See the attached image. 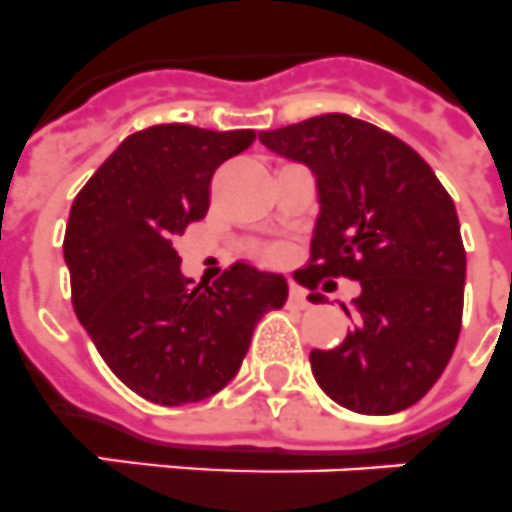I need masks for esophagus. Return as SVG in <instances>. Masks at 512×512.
I'll return each mask as SVG.
<instances>
[{
	"mask_svg": "<svg viewBox=\"0 0 512 512\" xmlns=\"http://www.w3.org/2000/svg\"><path fill=\"white\" fill-rule=\"evenodd\" d=\"M289 302L294 304V307H302V309H307V307H309L307 291H304L302 286H296V283H291V291H289Z\"/></svg>",
	"mask_w": 512,
	"mask_h": 512,
	"instance_id": "esophagus-1",
	"label": "esophagus"
}]
</instances>
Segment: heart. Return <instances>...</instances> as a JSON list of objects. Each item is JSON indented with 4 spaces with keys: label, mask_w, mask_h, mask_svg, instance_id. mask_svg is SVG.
Instances as JSON below:
<instances>
[{
    "label": "heart",
    "mask_w": 512,
    "mask_h": 512,
    "mask_svg": "<svg viewBox=\"0 0 512 512\" xmlns=\"http://www.w3.org/2000/svg\"><path fill=\"white\" fill-rule=\"evenodd\" d=\"M265 257H268V260H278V257H281V249H268Z\"/></svg>",
    "instance_id": "obj_1"
}]
</instances>
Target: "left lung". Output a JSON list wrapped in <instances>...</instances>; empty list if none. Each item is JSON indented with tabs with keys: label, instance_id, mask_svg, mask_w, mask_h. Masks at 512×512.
<instances>
[{
	"label": "left lung",
	"instance_id": "obj_1",
	"mask_svg": "<svg viewBox=\"0 0 512 512\" xmlns=\"http://www.w3.org/2000/svg\"><path fill=\"white\" fill-rule=\"evenodd\" d=\"M260 143L315 176L320 216L296 281L362 286L341 304L354 317L341 346L309 354L317 385L356 414L409 409L440 380L461 333L466 249L453 200L414 148L349 114L260 132Z\"/></svg>",
	"mask_w": 512,
	"mask_h": 512
}]
</instances>
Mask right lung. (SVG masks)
<instances>
[{"instance_id": "right-lung-1", "label": "right lung", "mask_w": 512, "mask_h": 512, "mask_svg": "<svg viewBox=\"0 0 512 512\" xmlns=\"http://www.w3.org/2000/svg\"><path fill=\"white\" fill-rule=\"evenodd\" d=\"M252 143V130L156 124L122 140L72 203V307L103 362L145 401L182 406L226 388L257 322L289 299L281 273L247 263L192 286L174 249L208 213L213 171Z\"/></svg>"}]
</instances>
